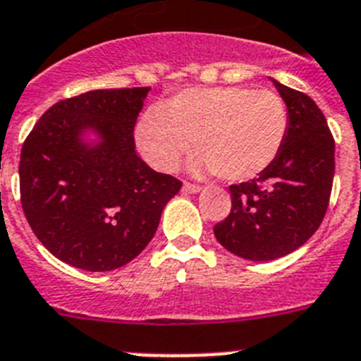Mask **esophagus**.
I'll list each match as a JSON object with an SVG mask.
<instances>
[{
	"instance_id": "34e87169",
	"label": "esophagus",
	"mask_w": 361,
	"mask_h": 361,
	"mask_svg": "<svg viewBox=\"0 0 361 361\" xmlns=\"http://www.w3.org/2000/svg\"><path fill=\"white\" fill-rule=\"evenodd\" d=\"M200 190H202V187H200V185L189 183V181H185V183H183V192L196 194V192H200Z\"/></svg>"
}]
</instances>
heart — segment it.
<instances>
[{
    "label": "heart",
    "instance_id": "1",
    "mask_svg": "<svg viewBox=\"0 0 361 361\" xmlns=\"http://www.w3.org/2000/svg\"><path fill=\"white\" fill-rule=\"evenodd\" d=\"M289 133V111L280 94L252 87L187 89L149 111L136 127L143 158L158 171H174L190 149L196 171L228 181L256 178L278 158Z\"/></svg>",
    "mask_w": 361,
    "mask_h": 361
}]
</instances>
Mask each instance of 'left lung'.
<instances>
[{"label":"left lung","mask_w":361,"mask_h":361,"mask_svg":"<svg viewBox=\"0 0 361 361\" xmlns=\"http://www.w3.org/2000/svg\"><path fill=\"white\" fill-rule=\"evenodd\" d=\"M289 111V133L271 167L231 185L233 207L214 225L216 240L233 255L269 262L302 247L318 231L334 178V137L307 94L272 80Z\"/></svg>","instance_id":"1"}]
</instances>
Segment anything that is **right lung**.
I'll use <instances>...</instances> for the list:
<instances>
[{"label":"right lung","instance_id":"add662e5","mask_svg":"<svg viewBox=\"0 0 361 361\" xmlns=\"http://www.w3.org/2000/svg\"><path fill=\"white\" fill-rule=\"evenodd\" d=\"M149 90H90L61 99L25 140V218L45 249L72 267L114 271L136 258L180 192V180L136 154L134 125ZM87 130L98 142L82 140Z\"/></svg>","mask_w":361,"mask_h":361}]
</instances>
